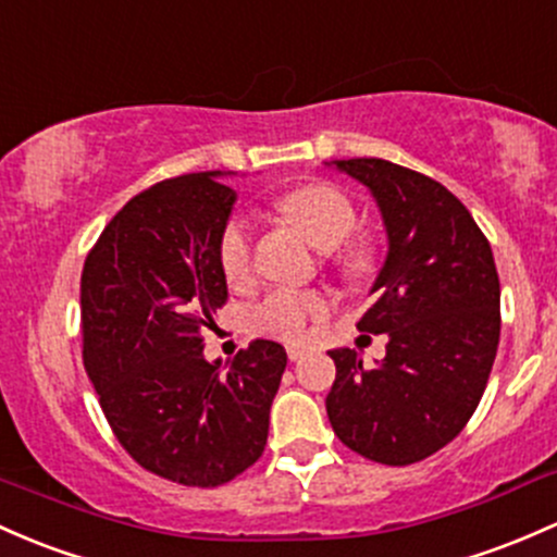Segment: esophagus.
I'll return each instance as SVG.
<instances>
[{
	"label": "esophagus",
	"instance_id": "34e87169",
	"mask_svg": "<svg viewBox=\"0 0 557 557\" xmlns=\"http://www.w3.org/2000/svg\"><path fill=\"white\" fill-rule=\"evenodd\" d=\"M286 356H289V361H300L305 356V348L302 345H286Z\"/></svg>",
	"mask_w": 557,
	"mask_h": 557
}]
</instances>
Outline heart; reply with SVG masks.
Masks as SVG:
<instances>
[{"instance_id": "b5f03b06", "label": "heart", "mask_w": 557, "mask_h": 557, "mask_svg": "<svg viewBox=\"0 0 557 557\" xmlns=\"http://www.w3.org/2000/svg\"><path fill=\"white\" fill-rule=\"evenodd\" d=\"M278 218L305 233L319 249H334L332 262L345 281H367L380 268V242L367 231H352L358 209L343 188L332 183H305L281 194L273 201ZM218 262L231 286L249 284L255 276V244L249 223L233 218L220 233ZM332 310V297L319 289L278 286L252 302L244 313L249 332L281 339L305 337L310 324L324 321Z\"/></svg>"}]
</instances>
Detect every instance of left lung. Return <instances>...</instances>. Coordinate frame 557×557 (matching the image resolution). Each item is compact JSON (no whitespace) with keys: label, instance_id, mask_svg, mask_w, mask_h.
Wrapping results in <instances>:
<instances>
[{"label":"left lung","instance_id":"8db88e82","mask_svg":"<svg viewBox=\"0 0 557 557\" xmlns=\"http://www.w3.org/2000/svg\"><path fill=\"white\" fill-rule=\"evenodd\" d=\"M374 194L385 268L358 329L387 334L385 358L329 350L334 435L372 462L404 468L451 444L481 404L499 345V276L468 207L422 172L385 159H339Z\"/></svg>","mask_w":557,"mask_h":557}]
</instances>
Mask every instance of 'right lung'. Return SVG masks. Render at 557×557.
<instances>
[{
  "mask_svg": "<svg viewBox=\"0 0 557 557\" xmlns=\"http://www.w3.org/2000/svg\"><path fill=\"white\" fill-rule=\"evenodd\" d=\"M220 172L170 177L133 196L82 271V358L106 420L140 468L214 488L262 457L286 350L255 339L228 374L205 329L228 300L218 242L236 194Z\"/></svg>",
  "mask_w": 557,
  "mask_h": 557,
  "instance_id": "right-lung-1",
  "label": "right lung"
}]
</instances>
